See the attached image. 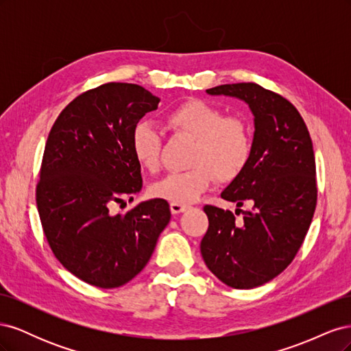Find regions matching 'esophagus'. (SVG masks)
I'll list each match as a JSON object with an SVG mask.
<instances>
[{"label":"esophagus","mask_w":351,"mask_h":351,"mask_svg":"<svg viewBox=\"0 0 351 351\" xmlns=\"http://www.w3.org/2000/svg\"><path fill=\"white\" fill-rule=\"evenodd\" d=\"M189 208L190 205L187 204H177V202H171V204H169V209H171L173 214H182V212H184Z\"/></svg>","instance_id":"esophagus-1"}]
</instances>
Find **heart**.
Listing matches in <instances>:
<instances>
[{
    "mask_svg": "<svg viewBox=\"0 0 351 351\" xmlns=\"http://www.w3.org/2000/svg\"><path fill=\"white\" fill-rule=\"evenodd\" d=\"M177 134L195 139L186 171L169 173L152 184L155 197L177 204L195 202L210 187L214 178L232 182L247 167L252 155V133L246 121L227 117L221 108L200 99L178 104L165 117ZM133 156L141 167L156 171L161 155V134L149 121L137 123L130 134Z\"/></svg>",
    "mask_w": 351,
    "mask_h": 351,
    "instance_id": "b5f03b06",
    "label": "heart"
}]
</instances>
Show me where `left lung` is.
Here are the masks:
<instances>
[{"mask_svg": "<svg viewBox=\"0 0 351 351\" xmlns=\"http://www.w3.org/2000/svg\"><path fill=\"white\" fill-rule=\"evenodd\" d=\"M206 92L244 101L254 117L250 161L221 193L239 208L246 200L253 206L237 222L231 210L205 205L209 227L200 253L219 281L254 289L289 267L311 227L317 199L312 139L294 105L256 83Z\"/></svg>", "mask_w": 351, "mask_h": 351, "instance_id": "obj_1", "label": "left lung"}]
</instances>
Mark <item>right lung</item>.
Masks as SVG:
<instances>
[{
  "label": "right lung",
  "instance_id": "add662e5",
  "mask_svg": "<svg viewBox=\"0 0 351 351\" xmlns=\"http://www.w3.org/2000/svg\"><path fill=\"white\" fill-rule=\"evenodd\" d=\"M159 101L139 84L105 83L74 98L48 136L36 186L42 228L62 267L99 289L133 280L171 218L164 199L110 214L142 190L130 134Z\"/></svg>",
  "mask_w": 351,
  "mask_h": 351
}]
</instances>
